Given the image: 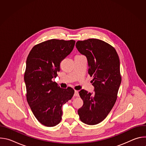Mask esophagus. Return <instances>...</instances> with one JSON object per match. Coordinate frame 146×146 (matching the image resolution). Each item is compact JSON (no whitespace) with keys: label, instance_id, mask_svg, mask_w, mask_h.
Wrapping results in <instances>:
<instances>
[{"label":"esophagus","instance_id":"esophagus-1","mask_svg":"<svg viewBox=\"0 0 146 146\" xmlns=\"http://www.w3.org/2000/svg\"><path fill=\"white\" fill-rule=\"evenodd\" d=\"M74 96H79V94H78V91L75 90L74 91Z\"/></svg>","mask_w":146,"mask_h":146}]
</instances>
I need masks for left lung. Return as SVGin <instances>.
Wrapping results in <instances>:
<instances>
[{"instance_id": "obj_1", "label": "left lung", "mask_w": 146, "mask_h": 146, "mask_svg": "<svg viewBox=\"0 0 146 146\" xmlns=\"http://www.w3.org/2000/svg\"><path fill=\"white\" fill-rule=\"evenodd\" d=\"M76 47L87 58L95 87L94 94L84 90L79 92L84 103L78 114L82 122L96 125L108 116L116 102L121 82L119 59L113 46L99 39L78 41Z\"/></svg>"}]
</instances>
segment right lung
I'll return each instance as SVG.
<instances>
[{"label":"right lung","mask_w":146,"mask_h":146,"mask_svg":"<svg viewBox=\"0 0 146 146\" xmlns=\"http://www.w3.org/2000/svg\"><path fill=\"white\" fill-rule=\"evenodd\" d=\"M73 40L51 39L35 46L26 62L24 81L27 99L39 122L48 127L62 119V105L73 97L71 87L61 88L52 81L60 71V62L73 50Z\"/></svg>","instance_id":"add662e5"}]
</instances>
